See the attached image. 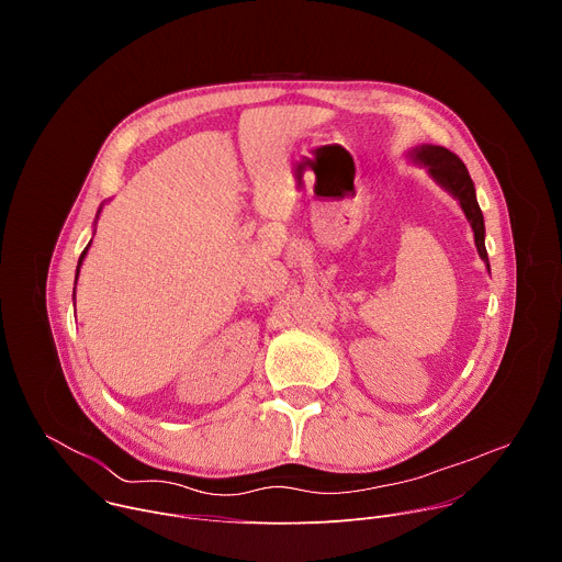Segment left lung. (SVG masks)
<instances>
[{"instance_id":"8db88e82","label":"left lung","mask_w":562,"mask_h":562,"mask_svg":"<svg viewBox=\"0 0 562 562\" xmlns=\"http://www.w3.org/2000/svg\"><path fill=\"white\" fill-rule=\"evenodd\" d=\"M409 157L414 159V162L427 167L429 176L460 202V209L464 211V215L473 228V243H475L477 256L485 260L487 271H490V258H487V249H485V217H483V211H480V206H477L475 187L471 182L467 167L462 165V159L456 153H451L449 148L434 146V144L416 146L414 150H409Z\"/></svg>"}]
</instances>
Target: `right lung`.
Returning a JSON list of instances; mask_svg holds the SVG:
<instances>
[{
  "instance_id": "1",
  "label": "right lung",
  "mask_w": 562,
  "mask_h": 562,
  "mask_svg": "<svg viewBox=\"0 0 562 562\" xmlns=\"http://www.w3.org/2000/svg\"><path fill=\"white\" fill-rule=\"evenodd\" d=\"M100 213V211H98ZM89 247H91V243L87 245V249L82 251V256H79V262H77V271H75V282H77V273H79V267H82V262H85V258H87V251H89Z\"/></svg>"
}]
</instances>
